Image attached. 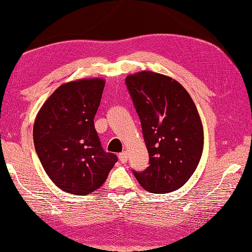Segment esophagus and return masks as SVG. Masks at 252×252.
Segmentation results:
<instances>
[{"mask_svg":"<svg viewBox=\"0 0 252 252\" xmlns=\"http://www.w3.org/2000/svg\"><path fill=\"white\" fill-rule=\"evenodd\" d=\"M118 159H120V161L122 163H126L127 160H128V155L126 151H124V153H122L118 155Z\"/></svg>","mask_w":252,"mask_h":252,"instance_id":"34e87169","label":"esophagus"}]
</instances>
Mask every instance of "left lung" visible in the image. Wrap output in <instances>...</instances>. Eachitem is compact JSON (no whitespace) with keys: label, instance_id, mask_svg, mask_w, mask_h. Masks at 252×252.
<instances>
[{"label":"left lung","instance_id":"left-lung-1","mask_svg":"<svg viewBox=\"0 0 252 252\" xmlns=\"http://www.w3.org/2000/svg\"><path fill=\"white\" fill-rule=\"evenodd\" d=\"M140 118L150 165L134 174L141 188L156 194L175 191L200 162L204 135L195 104L187 90L168 75L145 70L126 77Z\"/></svg>","mask_w":252,"mask_h":252}]
</instances>
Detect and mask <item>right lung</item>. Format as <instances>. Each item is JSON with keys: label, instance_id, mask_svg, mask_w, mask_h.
<instances>
[{"label": "right lung", "instance_id": "add662e5", "mask_svg": "<svg viewBox=\"0 0 252 252\" xmlns=\"http://www.w3.org/2000/svg\"><path fill=\"white\" fill-rule=\"evenodd\" d=\"M104 85L102 78L65 82L36 115V153L47 175L63 192L90 195L106 181L117 161L103 150L94 128Z\"/></svg>", "mask_w": 252, "mask_h": 252}]
</instances>
